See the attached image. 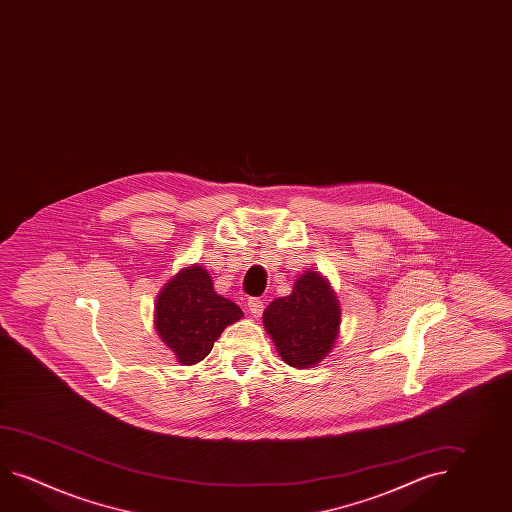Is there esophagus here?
<instances>
[{
  "label": "esophagus",
  "instance_id": "1",
  "mask_svg": "<svg viewBox=\"0 0 512 512\" xmlns=\"http://www.w3.org/2000/svg\"><path fill=\"white\" fill-rule=\"evenodd\" d=\"M248 310H250V314L253 318H261L262 310H264V303H262L261 299L253 297V299L248 301Z\"/></svg>",
  "mask_w": 512,
  "mask_h": 512
}]
</instances>
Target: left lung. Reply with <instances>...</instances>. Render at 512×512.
Wrapping results in <instances>:
<instances>
[{"instance_id": "obj_1", "label": "left lung", "mask_w": 512, "mask_h": 512, "mask_svg": "<svg viewBox=\"0 0 512 512\" xmlns=\"http://www.w3.org/2000/svg\"><path fill=\"white\" fill-rule=\"evenodd\" d=\"M262 323L286 364L316 367L340 336V301L327 277L308 270L297 277L290 296L277 297L266 307Z\"/></svg>"}]
</instances>
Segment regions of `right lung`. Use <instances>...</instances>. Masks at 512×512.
<instances>
[{
  "mask_svg": "<svg viewBox=\"0 0 512 512\" xmlns=\"http://www.w3.org/2000/svg\"><path fill=\"white\" fill-rule=\"evenodd\" d=\"M154 305L156 332L182 365L202 362L224 329L244 316L233 301L216 294L211 273L200 264L172 275Z\"/></svg>",
  "mask_w": 512,
  "mask_h": 512,
  "instance_id": "1",
  "label": "right lung"
}]
</instances>
